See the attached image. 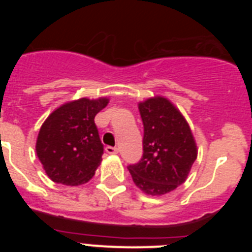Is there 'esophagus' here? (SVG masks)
<instances>
[{
  "label": "esophagus",
  "mask_w": 252,
  "mask_h": 252,
  "mask_svg": "<svg viewBox=\"0 0 252 252\" xmlns=\"http://www.w3.org/2000/svg\"><path fill=\"white\" fill-rule=\"evenodd\" d=\"M106 151H107V153H108V154H111V155H115V154L119 153V149H117V148H113V146H107Z\"/></svg>",
  "instance_id": "34e87169"
}]
</instances>
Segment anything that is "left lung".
I'll return each mask as SVG.
<instances>
[{
    "label": "left lung",
    "mask_w": 252,
    "mask_h": 252,
    "mask_svg": "<svg viewBox=\"0 0 252 252\" xmlns=\"http://www.w3.org/2000/svg\"><path fill=\"white\" fill-rule=\"evenodd\" d=\"M144 124V154L128 166L133 183L148 195H164L188 178L198 155L186 117L164 95L139 102Z\"/></svg>",
    "instance_id": "8db88e82"
}]
</instances>
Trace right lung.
<instances>
[{
    "label": "right lung",
    "mask_w": 252,
    "mask_h": 252,
    "mask_svg": "<svg viewBox=\"0 0 252 252\" xmlns=\"http://www.w3.org/2000/svg\"><path fill=\"white\" fill-rule=\"evenodd\" d=\"M108 102L107 97L65 102L41 125L35 149L53 182L73 187L92 179L103 154L94 117Z\"/></svg>",
    "instance_id": "obj_1"
}]
</instances>
